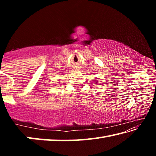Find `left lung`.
Returning a JSON list of instances; mask_svg holds the SVG:
<instances>
[{"instance_id":"8db88e82","label":"left lung","mask_w":156,"mask_h":156,"mask_svg":"<svg viewBox=\"0 0 156 156\" xmlns=\"http://www.w3.org/2000/svg\"><path fill=\"white\" fill-rule=\"evenodd\" d=\"M96 81H97V80H96ZM96 83H98V81H97V82H96Z\"/></svg>"}]
</instances>
